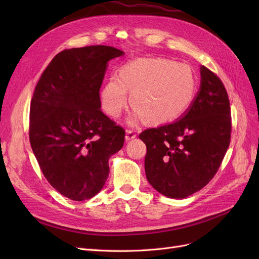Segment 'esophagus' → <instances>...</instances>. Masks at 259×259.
Returning a JSON list of instances; mask_svg holds the SVG:
<instances>
[{"label":"esophagus","instance_id":"1","mask_svg":"<svg viewBox=\"0 0 259 259\" xmlns=\"http://www.w3.org/2000/svg\"><path fill=\"white\" fill-rule=\"evenodd\" d=\"M135 137H136L135 131H133V130H127L126 131V135H125V139H126V140H132V139H134Z\"/></svg>","mask_w":259,"mask_h":259}]
</instances>
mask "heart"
Returning <instances> with one entry per match:
<instances>
[{
    "mask_svg": "<svg viewBox=\"0 0 259 259\" xmlns=\"http://www.w3.org/2000/svg\"><path fill=\"white\" fill-rule=\"evenodd\" d=\"M127 89L134 115L150 123L170 122L182 115L193 100L197 79L192 69L174 60L139 59L125 65L100 92L103 110L113 119L127 105Z\"/></svg>",
    "mask_w": 259,
    "mask_h": 259,
    "instance_id": "obj_1",
    "label": "heart"
}]
</instances>
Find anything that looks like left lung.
I'll return each mask as SVG.
<instances>
[{"label":"left lung","mask_w":259,"mask_h":259,"mask_svg":"<svg viewBox=\"0 0 259 259\" xmlns=\"http://www.w3.org/2000/svg\"><path fill=\"white\" fill-rule=\"evenodd\" d=\"M230 113L224 83L202 66L200 92L182 119L139 134L146 176L156 191L184 199L213 179L230 145Z\"/></svg>","instance_id":"obj_1"}]
</instances>
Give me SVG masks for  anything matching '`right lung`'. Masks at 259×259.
<instances>
[{"instance_id": "right-lung-1", "label": "right lung", "mask_w": 259, "mask_h": 259, "mask_svg": "<svg viewBox=\"0 0 259 259\" xmlns=\"http://www.w3.org/2000/svg\"><path fill=\"white\" fill-rule=\"evenodd\" d=\"M124 53L91 45L55 56L30 104L29 139L44 177L73 201L97 194L108 160L123 147L125 131L101 111L99 91L107 62Z\"/></svg>"}]
</instances>
